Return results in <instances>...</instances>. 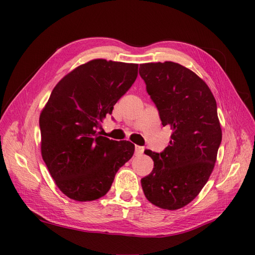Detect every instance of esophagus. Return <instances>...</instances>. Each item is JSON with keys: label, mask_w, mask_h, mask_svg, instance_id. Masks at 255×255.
Segmentation results:
<instances>
[{"label": "esophagus", "mask_w": 255, "mask_h": 255, "mask_svg": "<svg viewBox=\"0 0 255 255\" xmlns=\"http://www.w3.org/2000/svg\"><path fill=\"white\" fill-rule=\"evenodd\" d=\"M143 151H144L143 146H140V145H136L135 146V154H136V155H138V156L141 155V154L143 153Z\"/></svg>", "instance_id": "34e87169"}]
</instances>
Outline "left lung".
Wrapping results in <instances>:
<instances>
[{"mask_svg": "<svg viewBox=\"0 0 255 255\" xmlns=\"http://www.w3.org/2000/svg\"><path fill=\"white\" fill-rule=\"evenodd\" d=\"M139 74L161 125L173 130L161 153L145 150L152 172L141 179L145 198L160 208L190 203L210 179L222 139L217 104L206 83L173 61L141 64Z\"/></svg>", "mask_w": 255, "mask_h": 255, "instance_id": "8db88e82", "label": "left lung"}]
</instances>
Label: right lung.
<instances>
[{
  "label": "right lung",
  "mask_w": 255,
  "mask_h": 255,
  "mask_svg": "<svg viewBox=\"0 0 255 255\" xmlns=\"http://www.w3.org/2000/svg\"><path fill=\"white\" fill-rule=\"evenodd\" d=\"M137 64L92 59L65 75L39 118L41 155L56 186L75 201L107 194L135 145L100 136L97 128L135 82Z\"/></svg>",
  "instance_id": "add662e5"
}]
</instances>
